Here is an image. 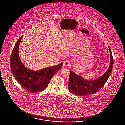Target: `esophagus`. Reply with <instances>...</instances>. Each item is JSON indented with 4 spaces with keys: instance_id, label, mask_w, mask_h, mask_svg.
Listing matches in <instances>:
<instances>
[{
    "instance_id": "obj_1",
    "label": "esophagus",
    "mask_w": 125,
    "mask_h": 125,
    "mask_svg": "<svg viewBox=\"0 0 125 125\" xmlns=\"http://www.w3.org/2000/svg\"><path fill=\"white\" fill-rule=\"evenodd\" d=\"M70 65V62H69V61H64L63 63V66L64 67H67L69 66Z\"/></svg>"
}]
</instances>
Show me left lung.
Masks as SVG:
<instances>
[{"label": "left lung", "instance_id": "1", "mask_svg": "<svg viewBox=\"0 0 125 125\" xmlns=\"http://www.w3.org/2000/svg\"><path fill=\"white\" fill-rule=\"evenodd\" d=\"M110 54V63L108 71L102 76L93 81H87L72 71H70L69 79L68 89L72 94L77 96H86L95 94L99 90L108 79L113 65L112 52L109 46Z\"/></svg>", "mask_w": 125, "mask_h": 125}]
</instances>
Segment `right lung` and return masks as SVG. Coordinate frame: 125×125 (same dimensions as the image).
Wrapping results in <instances>:
<instances>
[{"instance_id": "right-lung-1", "label": "right lung", "mask_w": 125, "mask_h": 125, "mask_svg": "<svg viewBox=\"0 0 125 125\" xmlns=\"http://www.w3.org/2000/svg\"><path fill=\"white\" fill-rule=\"evenodd\" d=\"M23 36L18 39L12 50L10 57L12 73L19 84L27 91L38 93L47 87L50 79L61 68L63 63L38 71H31L25 67L20 61L18 47Z\"/></svg>"}]
</instances>
